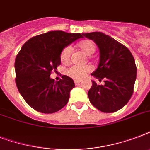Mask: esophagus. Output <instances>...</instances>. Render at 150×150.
<instances>
[{
    "label": "esophagus",
    "mask_w": 150,
    "mask_h": 150,
    "mask_svg": "<svg viewBox=\"0 0 150 150\" xmlns=\"http://www.w3.org/2000/svg\"><path fill=\"white\" fill-rule=\"evenodd\" d=\"M80 82H81V80H75V85L79 84Z\"/></svg>",
    "instance_id": "esophagus-1"
}]
</instances>
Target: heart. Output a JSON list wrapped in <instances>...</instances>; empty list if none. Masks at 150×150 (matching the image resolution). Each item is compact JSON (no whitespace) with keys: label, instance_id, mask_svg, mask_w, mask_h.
<instances>
[{"label":"heart","instance_id":"obj_1","mask_svg":"<svg viewBox=\"0 0 150 150\" xmlns=\"http://www.w3.org/2000/svg\"><path fill=\"white\" fill-rule=\"evenodd\" d=\"M79 49L82 50L83 53L90 56L96 52V46L93 41L90 40H84L80 41L77 44ZM71 55V48L68 46L61 50L60 55V60L61 63L68 64L70 61ZM91 71V67L89 65L86 66H71L66 70V75L74 79H81Z\"/></svg>","mask_w":150,"mask_h":150}]
</instances>
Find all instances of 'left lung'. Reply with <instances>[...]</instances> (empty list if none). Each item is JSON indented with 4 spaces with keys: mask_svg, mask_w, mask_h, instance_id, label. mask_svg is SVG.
<instances>
[{
    "mask_svg": "<svg viewBox=\"0 0 150 150\" xmlns=\"http://www.w3.org/2000/svg\"><path fill=\"white\" fill-rule=\"evenodd\" d=\"M93 40L100 49V63L92 75L104 85L93 86L88 92L89 101L104 113L121 109L129 101L136 79V65L132 54L125 46L100 32L82 34Z\"/></svg>",
    "mask_w": 150,
    "mask_h": 150,
    "instance_id": "8db88e82",
    "label": "left lung"
}]
</instances>
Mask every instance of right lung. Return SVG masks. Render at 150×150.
Listing matches in <instances>:
<instances>
[{"label": "right lung", "instance_id": "1", "mask_svg": "<svg viewBox=\"0 0 150 150\" xmlns=\"http://www.w3.org/2000/svg\"><path fill=\"white\" fill-rule=\"evenodd\" d=\"M82 37L80 33L50 31L32 37L22 46L15 58V82L33 109L52 114L67 104L75 87L72 79L62 75L54 82L50 75L54 71L57 72V67L61 64V50Z\"/></svg>", "mask_w": 150, "mask_h": 150}]
</instances>
